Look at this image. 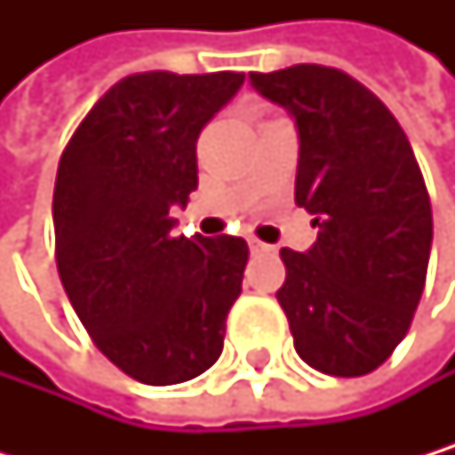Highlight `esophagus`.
<instances>
[{
	"label": "esophagus",
	"instance_id": "34e87169",
	"mask_svg": "<svg viewBox=\"0 0 455 455\" xmlns=\"http://www.w3.org/2000/svg\"><path fill=\"white\" fill-rule=\"evenodd\" d=\"M248 248H251V253H270V251H273L267 243H259V240H253V237L248 240Z\"/></svg>",
	"mask_w": 455,
	"mask_h": 455
}]
</instances>
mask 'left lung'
Segmentation results:
<instances>
[{
	"label": "left lung",
	"instance_id": "1",
	"mask_svg": "<svg viewBox=\"0 0 455 455\" xmlns=\"http://www.w3.org/2000/svg\"><path fill=\"white\" fill-rule=\"evenodd\" d=\"M248 78L294 119V202L319 229L306 253L281 248L275 297L294 349L322 374L363 377L407 336L426 283L434 226L415 152L387 106L336 68Z\"/></svg>",
	"mask_w": 455,
	"mask_h": 455
}]
</instances>
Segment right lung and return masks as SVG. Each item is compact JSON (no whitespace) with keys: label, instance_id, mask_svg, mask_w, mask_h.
I'll use <instances>...</instances> for the list:
<instances>
[{"label":"right lung","instance_id":"right-lung-1","mask_svg":"<svg viewBox=\"0 0 455 455\" xmlns=\"http://www.w3.org/2000/svg\"><path fill=\"white\" fill-rule=\"evenodd\" d=\"M245 73H136L68 141L54 185L57 267L95 347L144 385H177L220 357L243 291V237H174L199 185L196 139Z\"/></svg>","mask_w":455,"mask_h":455}]
</instances>
